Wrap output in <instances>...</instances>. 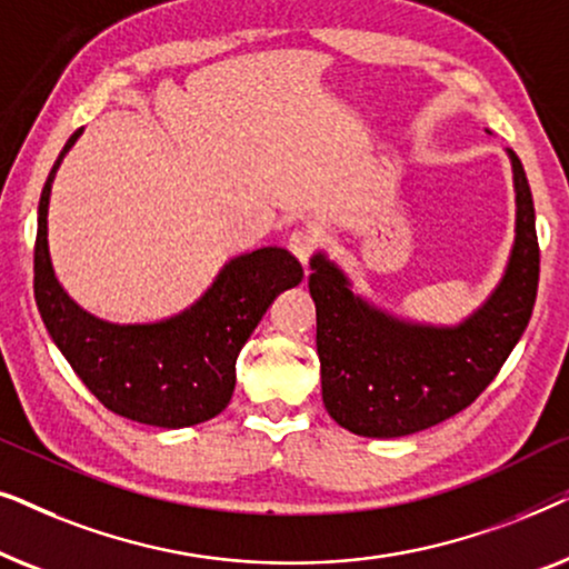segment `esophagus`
Masks as SVG:
<instances>
[{"mask_svg":"<svg viewBox=\"0 0 569 569\" xmlns=\"http://www.w3.org/2000/svg\"><path fill=\"white\" fill-rule=\"evenodd\" d=\"M316 246H318V240L310 230H295L292 236L287 238V248H290V251L295 253V259H298L300 263H306V267H308L310 256L316 253Z\"/></svg>","mask_w":569,"mask_h":569,"instance_id":"1","label":"esophagus"}]
</instances>
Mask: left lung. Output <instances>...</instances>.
Returning a JSON list of instances; mask_svg holds the SVG:
<instances>
[{
    "instance_id": "left-lung-1",
    "label": "left lung",
    "mask_w": 569,
    "mask_h": 569,
    "mask_svg": "<svg viewBox=\"0 0 569 569\" xmlns=\"http://www.w3.org/2000/svg\"><path fill=\"white\" fill-rule=\"evenodd\" d=\"M516 243L485 306L458 326L401 321L352 292L337 263L316 253L308 277L326 411L362 438H401L458 415L492 383L523 337L539 290L533 197L518 154Z\"/></svg>"
}]
</instances>
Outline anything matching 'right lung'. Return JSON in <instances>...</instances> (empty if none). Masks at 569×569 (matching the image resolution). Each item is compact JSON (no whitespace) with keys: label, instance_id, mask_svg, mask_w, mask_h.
<instances>
[{"label":"right lung","instance_id":"right-lung-1","mask_svg":"<svg viewBox=\"0 0 569 569\" xmlns=\"http://www.w3.org/2000/svg\"><path fill=\"white\" fill-rule=\"evenodd\" d=\"M80 134L77 129L67 139L38 201L33 292L46 329L113 415L166 430L207 422L230 403L238 352L261 316L279 292L300 284V261L277 246L236 256L191 308L158 323L121 326L90 316L53 274L46 220L53 176Z\"/></svg>","mask_w":569,"mask_h":569}]
</instances>
